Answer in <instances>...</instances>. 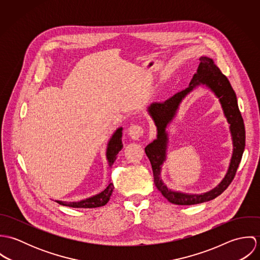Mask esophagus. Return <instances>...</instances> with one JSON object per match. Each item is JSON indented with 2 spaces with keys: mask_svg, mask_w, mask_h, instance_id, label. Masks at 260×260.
Masks as SVG:
<instances>
[{
  "mask_svg": "<svg viewBox=\"0 0 260 260\" xmlns=\"http://www.w3.org/2000/svg\"><path fill=\"white\" fill-rule=\"evenodd\" d=\"M143 133H144V128L141 125H131L128 129L129 136L134 140L139 139L143 135Z\"/></svg>",
  "mask_w": 260,
  "mask_h": 260,
  "instance_id": "1",
  "label": "esophagus"
}]
</instances>
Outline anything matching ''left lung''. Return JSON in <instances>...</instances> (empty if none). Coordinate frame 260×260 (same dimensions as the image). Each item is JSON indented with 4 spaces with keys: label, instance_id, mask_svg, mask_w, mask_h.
I'll use <instances>...</instances> for the list:
<instances>
[{
    "label": "left lung",
    "instance_id": "left-lung-1",
    "mask_svg": "<svg viewBox=\"0 0 260 260\" xmlns=\"http://www.w3.org/2000/svg\"><path fill=\"white\" fill-rule=\"evenodd\" d=\"M197 69L189 87L185 90L176 93L163 103H153L149 113L153 118L157 127V139L146 146L145 153L150 160L154 183L161 194L171 203L177 205H193L212 200L219 196L223 191L232 182L242 154L245 147V128L241 113L239 111L237 99L234 90L232 89L227 77L222 74L219 68L214 64L213 60L208 57H201ZM203 83L210 87L220 98L224 114L231 124V132L234 142V154L232 157L229 171L222 183L209 192L203 194H185L172 191L167 188L159 178L160 166L166 158V149L168 135L166 127L174 117L181 101L196 85Z\"/></svg>",
    "mask_w": 260,
    "mask_h": 260
}]
</instances>
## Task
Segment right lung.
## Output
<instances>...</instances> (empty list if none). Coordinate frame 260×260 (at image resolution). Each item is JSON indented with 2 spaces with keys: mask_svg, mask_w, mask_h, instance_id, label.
<instances>
[{
  "mask_svg": "<svg viewBox=\"0 0 260 260\" xmlns=\"http://www.w3.org/2000/svg\"><path fill=\"white\" fill-rule=\"evenodd\" d=\"M122 128L120 127L119 129L116 130V132L113 134L109 143H108V148H107V159L109 162V165L111 166L113 163L115 162L118 153L123 148L122 144ZM114 189L113 183H109L106 187L105 190H103L101 193L87 198L85 200H81L78 202H66V201H58L56 200L57 203L64 205V206H69V207H74V208H95V207H101L104 206L110 199V196L112 195Z\"/></svg>",
  "mask_w": 260,
  "mask_h": 260,
  "instance_id": "right-lung-1",
  "label": "right lung"
}]
</instances>
